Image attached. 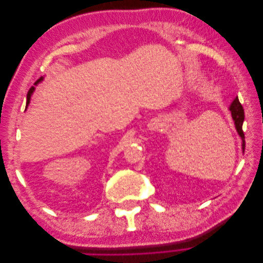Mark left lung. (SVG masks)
<instances>
[{"instance_id": "obj_1", "label": "left lung", "mask_w": 263, "mask_h": 263, "mask_svg": "<svg viewBox=\"0 0 263 263\" xmlns=\"http://www.w3.org/2000/svg\"><path fill=\"white\" fill-rule=\"evenodd\" d=\"M229 110L232 112V117L234 119V123H235V127L237 129V133L239 136L241 137L242 140V151H245V134L242 132V124H243V119H245V112H243V108L242 105L240 104L239 100L238 98H236L234 100V102L232 103V105L229 107Z\"/></svg>"}]
</instances>
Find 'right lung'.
Wrapping results in <instances>:
<instances>
[{
    "mask_svg": "<svg viewBox=\"0 0 263 263\" xmlns=\"http://www.w3.org/2000/svg\"><path fill=\"white\" fill-rule=\"evenodd\" d=\"M41 81H43V78L39 79V80H38L36 83L41 82ZM34 90H35V87H34V86H31L30 89H29V91H28V93H27V103H26V106H28V104H29V102H30V97H31V94H33Z\"/></svg>",
    "mask_w": 263,
    "mask_h": 263,
    "instance_id": "add662e5",
    "label": "right lung"
}]
</instances>
